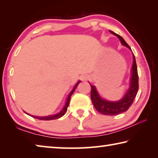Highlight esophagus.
Masks as SVG:
<instances>
[{"mask_svg": "<svg viewBox=\"0 0 158 158\" xmlns=\"http://www.w3.org/2000/svg\"><path fill=\"white\" fill-rule=\"evenodd\" d=\"M81 79L83 80V81H84V80H87V77L86 76H81Z\"/></svg>", "mask_w": 158, "mask_h": 158, "instance_id": "esophagus-1", "label": "esophagus"}]
</instances>
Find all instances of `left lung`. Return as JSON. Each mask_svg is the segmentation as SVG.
<instances>
[{"label": "left lung", "instance_id": "left-lung-1", "mask_svg": "<svg viewBox=\"0 0 158 158\" xmlns=\"http://www.w3.org/2000/svg\"><path fill=\"white\" fill-rule=\"evenodd\" d=\"M109 31L120 40L123 45H124V46L131 50V48L129 45L126 43V42L124 40V39L121 36L115 33L113 31ZM132 56L133 64L132 69H131L132 75H131L130 79V88L121 100L117 102H111L101 98L100 96L98 94L97 90H96L95 85L90 84V87H91V92H90L91 101L96 110L100 112V114L104 115H109V116H114V115L120 114L123 113V112L126 111L133 103L134 100H135L139 90V77L135 55L133 54Z\"/></svg>", "mask_w": 158, "mask_h": 158}]
</instances>
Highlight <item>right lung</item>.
<instances>
[{"label": "right lung", "mask_w": 158, "mask_h": 158, "mask_svg": "<svg viewBox=\"0 0 158 158\" xmlns=\"http://www.w3.org/2000/svg\"><path fill=\"white\" fill-rule=\"evenodd\" d=\"M81 81H78L77 83V84L74 85V89L72 90V91L69 93V95H68V97H67V100L65 102V104L64 105L63 109H61V110L58 112V113L54 115H49V116H32L35 118H37V119H39V120H43V121H50V120H55V119H57V118H59L62 117L64 114L66 113L67 111V109H68V107L69 106V100H70V98L72 95L73 94V93L74 91V90L77 88V85L79 84V83Z\"/></svg>", "instance_id": "add662e5"}]
</instances>
